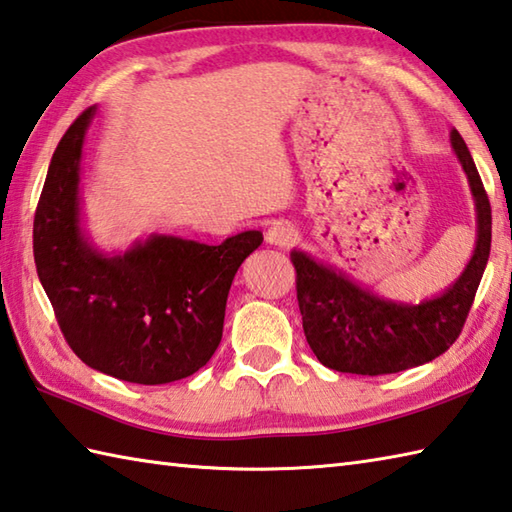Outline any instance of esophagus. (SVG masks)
Here are the masks:
<instances>
[{
	"label": "esophagus",
	"instance_id": "1",
	"mask_svg": "<svg viewBox=\"0 0 512 512\" xmlns=\"http://www.w3.org/2000/svg\"><path fill=\"white\" fill-rule=\"evenodd\" d=\"M295 239V228L286 222H275L266 228V244L288 246Z\"/></svg>",
	"mask_w": 512,
	"mask_h": 512
}]
</instances>
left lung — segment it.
Here are the masks:
<instances>
[{
    "instance_id": "1",
    "label": "left lung",
    "mask_w": 512,
    "mask_h": 512,
    "mask_svg": "<svg viewBox=\"0 0 512 512\" xmlns=\"http://www.w3.org/2000/svg\"><path fill=\"white\" fill-rule=\"evenodd\" d=\"M450 146L473 195L477 239L462 275L442 293L419 304L388 299L306 250H290L306 342L326 368L353 375L399 373L433 362L462 333L488 264L493 217L482 177L455 128Z\"/></svg>"
}]
</instances>
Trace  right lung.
Returning a JSON list of instances; mask_svg holds the SVG:
<instances>
[{"instance_id":"right-lung-1","label":"right lung","mask_w":512,"mask_h":512,"mask_svg":"<svg viewBox=\"0 0 512 512\" xmlns=\"http://www.w3.org/2000/svg\"><path fill=\"white\" fill-rule=\"evenodd\" d=\"M97 106L66 130L39 197L33 250L39 282L75 355L99 373L157 386L184 379L222 342L237 268L264 242L244 230L219 246L153 233L126 250L99 248L84 226L82 157Z\"/></svg>"}]
</instances>
